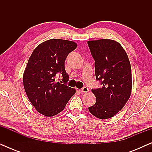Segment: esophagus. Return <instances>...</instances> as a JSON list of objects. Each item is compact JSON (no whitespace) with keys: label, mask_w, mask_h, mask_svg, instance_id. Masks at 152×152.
<instances>
[{"label":"esophagus","mask_w":152,"mask_h":152,"mask_svg":"<svg viewBox=\"0 0 152 152\" xmlns=\"http://www.w3.org/2000/svg\"><path fill=\"white\" fill-rule=\"evenodd\" d=\"M80 91L83 93H86L88 92V88H87V87L84 86V87H83L82 89H80Z\"/></svg>","instance_id":"obj_1"}]
</instances>
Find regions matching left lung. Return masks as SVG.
Returning a JSON list of instances; mask_svg holds the SVG:
<instances>
[{
  "instance_id": "8db88e82",
  "label": "left lung",
  "mask_w": 152,
  "mask_h": 152,
  "mask_svg": "<svg viewBox=\"0 0 152 152\" xmlns=\"http://www.w3.org/2000/svg\"><path fill=\"white\" fill-rule=\"evenodd\" d=\"M95 59L96 80L100 88L92 89L96 102L88 107L91 114L99 119H108L117 114L128 101L132 93V68L122 45L111 39L88 41Z\"/></svg>"
}]
</instances>
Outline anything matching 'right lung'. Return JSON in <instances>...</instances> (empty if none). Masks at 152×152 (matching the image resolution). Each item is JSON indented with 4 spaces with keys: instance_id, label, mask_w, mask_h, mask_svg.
<instances>
[{
    "instance_id": "right-lung-1",
    "label": "right lung",
    "mask_w": 152,
    "mask_h": 152,
    "mask_svg": "<svg viewBox=\"0 0 152 152\" xmlns=\"http://www.w3.org/2000/svg\"><path fill=\"white\" fill-rule=\"evenodd\" d=\"M77 45L71 41L50 39L39 44L28 60L23 77L25 91L37 111L46 117L63 111L75 93V89L66 85L69 76L65 60ZM58 73L63 77L60 82L55 80Z\"/></svg>"
}]
</instances>
